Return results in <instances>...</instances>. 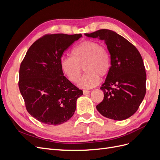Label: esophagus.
Returning <instances> with one entry per match:
<instances>
[{
  "instance_id": "esophagus-1",
  "label": "esophagus",
  "mask_w": 160,
  "mask_h": 160,
  "mask_svg": "<svg viewBox=\"0 0 160 160\" xmlns=\"http://www.w3.org/2000/svg\"><path fill=\"white\" fill-rule=\"evenodd\" d=\"M90 91H89V90H83V94L84 95H86V94H88V93H90Z\"/></svg>"
}]
</instances>
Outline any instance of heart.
Returning <instances> with one entry per match:
<instances>
[{"label": "heart", "instance_id": "obj_1", "mask_svg": "<svg viewBox=\"0 0 160 160\" xmlns=\"http://www.w3.org/2000/svg\"><path fill=\"white\" fill-rule=\"evenodd\" d=\"M61 66L63 73L72 83L79 81V88L91 89L99 83L100 76L105 77L108 74L111 57L104 46L98 42L88 40L74 48L72 57L62 58ZM83 67L87 73L80 80Z\"/></svg>", "mask_w": 160, "mask_h": 160}]
</instances>
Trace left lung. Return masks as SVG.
<instances>
[{
    "label": "left lung",
    "instance_id": "obj_1",
    "mask_svg": "<svg viewBox=\"0 0 160 160\" xmlns=\"http://www.w3.org/2000/svg\"><path fill=\"white\" fill-rule=\"evenodd\" d=\"M87 37L104 41L111 57V68L101 87L104 98L96 106L104 117L124 120L138 109L146 92V72L142 57L133 45L115 32L100 29Z\"/></svg>",
    "mask_w": 160,
    "mask_h": 160
}]
</instances>
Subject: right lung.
Instances as JSON below:
<instances>
[{
    "mask_svg": "<svg viewBox=\"0 0 160 160\" xmlns=\"http://www.w3.org/2000/svg\"><path fill=\"white\" fill-rule=\"evenodd\" d=\"M81 34H47L28 49L19 69L18 88L31 116L48 125L68 121L83 91L64 76L61 57Z\"/></svg>",
    "mask_w": 160,
    "mask_h": 160,
    "instance_id": "1",
    "label": "right lung"
}]
</instances>
